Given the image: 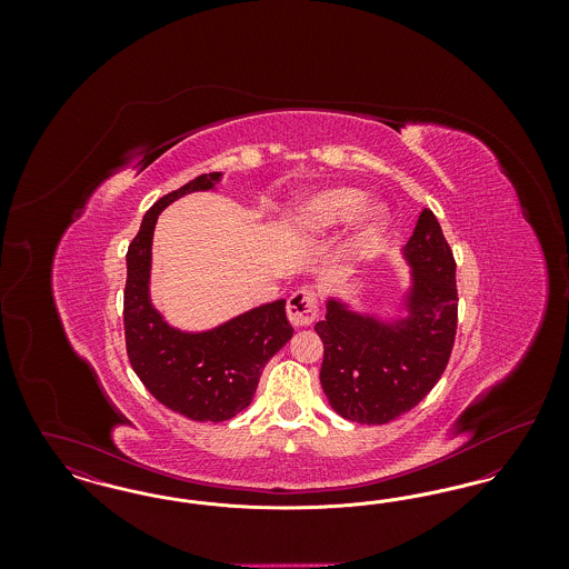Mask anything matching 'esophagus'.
<instances>
[{"label":"esophagus","instance_id":"34e87169","mask_svg":"<svg viewBox=\"0 0 569 569\" xmlns=\"http://www.w3.org/2000/svg\"><path fill=\"white\" fill-rule=\"evenodd\" d=\"M288 318L295 326H311L318 318V295L309 288H300L288 300Z\"/></svg>","mask_w":569,"mask_h":569}]
</instances>
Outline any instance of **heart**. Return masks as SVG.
Masks as SVG:
<instances>
[{
  "label": "heart",
  "instance_id": "heart-1",
  "mask_svg": "<svg viewBox=\"0 0 569 569\" xmlns=\"http://www.w3.org/2000/svg\"><path fill=\"white\" fill-rule=\"evenodd\" d=\"M362 193L358 190H328L311 196L305 200L292 217L295 228L302 232H322L328 230L350 217L360 209L362 204ZM383 230V213L379 209H369L356 232V244L358 247H369L378 239Z\"/></svg>",
  "mask_w": 569,
  "mask_h": 569
}]
</instances>
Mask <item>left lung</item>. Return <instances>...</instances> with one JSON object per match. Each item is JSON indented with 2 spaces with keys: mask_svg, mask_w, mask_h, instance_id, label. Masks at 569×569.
Listing matches in <instances>:
<instances>
[{
  "mask_svg": "<svg viewBox=\"0 0 569 569\" xmlns=\"http://www.w3.org/2000/svg\"><path fill=\"white\" fill-rule=\"evenodd\" d=\"M413 267L409 320L390 328L326 305L316 325L325 343L320 381L332 409L360 425H386L418 406L441 378L459 322L457 262L431 209L406 247Z\"/></svg>",
  "mask_w": 569,
  "mask_h": 569,
  "instance_id": "1",
  "label": "left lung"
}]
</instances>
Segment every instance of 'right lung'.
I'll use <instances>...</instances> for the list:
<instances>
[{"mask_svg":"<svg viewBox=\"0 0 569 569\" xmlns=\"http://www.w3.org/2000/svg\"><path fill=\"white\" fill-rule=\"evenodd\" d=\"M217 179L219 172L200 174L162 196L142 217L126 253L123 328L130 365L162 406L198 422H221L243 411L264 367L295 335L286 318V300L258 307L200 335L170 328L151 307V241L160 211L190 191L213 190Z\"/></svg>","mask_w":569,"mask_h":569,"instance_id":"right-lung-1","label":"right lung"}]
</instances>
